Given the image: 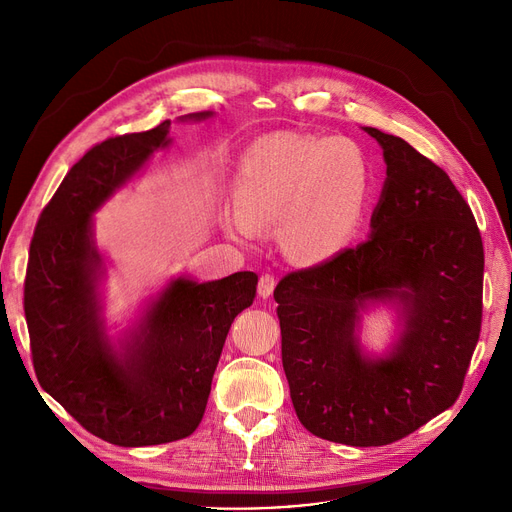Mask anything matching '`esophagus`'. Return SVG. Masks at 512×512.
<instances>
[{"instance_id":"obj_1","label":"esophagus","mask_w":512,"mask_h":512,"mask_svg":"<svg viewBox=\"0 0 512 512\" xmlns=\"http://www.w3.org/2000/svg\"><path fill=\"white\" fill-rule=\"evenodd\" d=\"M274 288H276V278H274L272 274H263V276L259 278L257 292H259V297H261V299H270V297H272V292H274Z\"/></svg>"}]
</instances>
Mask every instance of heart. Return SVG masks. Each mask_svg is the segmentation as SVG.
<instances>
[{
  "label": "heart",
  "mask_w": 512,
  "mask_h": 512,
  "mask_svg": "<svg viewBox=\"0 0 512 512\" xmlns=\"http://www.w3.org/2000/svg\"><path fill=\"white\" fill-rule=\"evenodd\" d=\"M369 195L371 166L357 141L272 132L240 155L236 209L224 215L222 226L230 238L251 242L261 228L282 222L288 253L321 263L353 245Z\"/></svg>",
  "instance_id": "1"
}]
</instances>
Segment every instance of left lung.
Returning a JSON list of instances; mask_svg holds the SVG:
<instances>
[{
    "mask_svg": "<svg viewBox=\"0 0 512 512\" xmlns=\"http://www.w3.org/2000/svg\"><path fill=\"white\" fill-rule=\"evenodd\" d=\"M386 182L371 236L284 276L274 299L294 411L317 438L384 446L459 398L481 332L483 242L448 174L378 128ZM394 302L403 332L367 358L356 330L369 302Z\"/></svg>",
    "mask_w": 512,
    "mask_h": 512,
    "instance_id": "8db88e82",
    "label": "left lung"
}]
</instances>
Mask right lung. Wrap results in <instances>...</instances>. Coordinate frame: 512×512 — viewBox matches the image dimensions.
I'll return each instance as SVG.
<instances>
[{"label": "right lung", "instance_id": "obj_1", "mask_svg": "<svg viewBox=\"0 0 512 512\" xmlns=\"http://www.w3.org/2000/svg\"><path fill=\"white\" fill-rule=\"evenodd\" d=\"M168 134L170 120L80 157L41 211L26 265L24 315L41 388L87 432L118 446H155L195 432L228 330L257 292L253 272L201 284L176 278L120 351L105 336L97 290L103 259L91 218L155 149L170 145Z\"/></svg>", "mask_w": 512, "mask_h": 512}]
</instances>
